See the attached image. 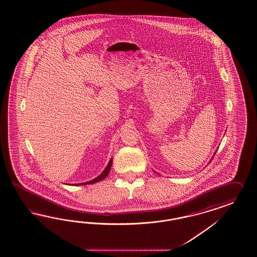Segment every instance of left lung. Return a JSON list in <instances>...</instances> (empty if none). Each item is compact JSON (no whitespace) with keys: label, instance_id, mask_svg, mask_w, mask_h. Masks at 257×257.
<instances>
[{"label":"left lung","instance_id":"8db88e82","mask_svg":"<svg viewBox=\"0 0 257 257\" xmlns=\"http://www.w3.org/2000/svg\"><path fill=\"white\" fill-rule=\"evenodd\" d=\"M216 152H217V151H216ZM214 155H216V153H215V154H214ZM157 174H158V173H157Z\"/></svg>","mask_w":257,"mask_h":257}]
</instances>
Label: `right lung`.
Instances as JSON below:
<instances>
[{
  "label": "right lung",
  "mask_w": 257,
  "mask_h": 257,
  "mask_svg": "<svg viewBox=\"0 0 257 257\" xmlns=\"http://www.w3.org/2000/svg\"><path fill=\"white\" fill-rule=\"evenodd\" d=\"M112 159H113V158H111V159L109 160L107 166L105 167V169L103 170V171L101 172V174H100L98 177L94 178L93 180H90V181H88V182H85V183H80V184H73L72 186H84V185H91V184H95V183H97V182H100V181H101V180H103L104 178H106V176L108 175V173L110 172V170H111V166H112Z\"/></svg>",
  "instance_id": "right-lung-1"
}]
</instances>
